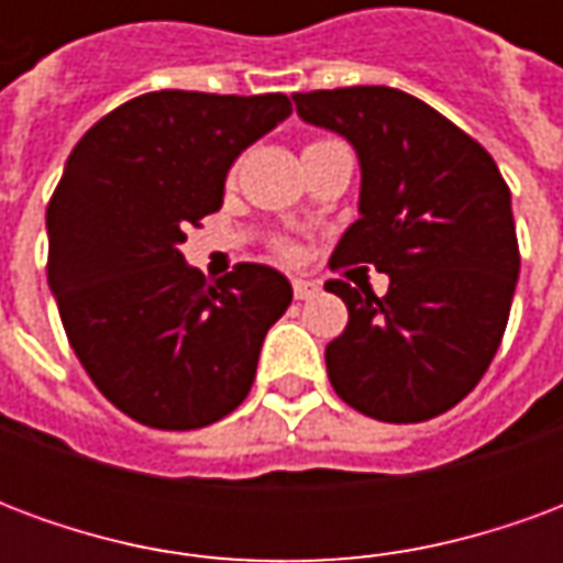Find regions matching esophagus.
<instances>
[{
	"mask_svg": "<svg viewBox=\"0 0 563 563\" xmlns=\"http://www.w3.org/2000/svg\"><path fill=\"white\" fill-rule=\"evenodd\" d=\"M292 292H295V298H298V301H305V298H310V295L319 292V283L307 280V277H295Z\"/></svg>",
	"mask_w": 563,
	"mask_h": 563,
	"instance_id": "34e87169",
	"label": "esophagus"
}]
</instances>
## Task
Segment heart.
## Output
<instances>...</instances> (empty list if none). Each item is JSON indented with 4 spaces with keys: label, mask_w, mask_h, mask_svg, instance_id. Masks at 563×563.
Returning a JSON list of instances; mask_svg holds the SVG:
<instances>
[{
    "label": "heart",
    "mask_w": 563,
    "mask_h": 563,
    "mask_svg": "<svg viewBox=\"0 0 563 563\" xmlns=\"http://www.w3.org/2000/svg\"><path fill=\"white\" fill-rule=\"evenodd\" d=\"M280 250H283V253H292V246H289V244H280Z\"/></svg>",
    "instance_id": "heart-1"
}]
</instances>
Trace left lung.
Masks as SVG:
<instances>
[{"label": "left lung", "mask_w": 563, "mask_h": 563, "mask_svg": "<svg viewBox=\"0 0 563 563\" xmlns=\"http://www.w3.org/2000/svg\"><path fill=\"white\" fill-rule=\"evenodd\" d=\"M292 99L301 120L343 135L362 162L358 220L331 271L389 274L383 298L325 283L350 310L325 346L331 386L379 422L446 413L483 379L507 331L521 262L507 180L479 141L410 92L341 87Z\"/></svg>", "instance_id": "left-lung-1"}]
</instances>
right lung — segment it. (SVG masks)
<instances>
[{"mask_svg": "<svg viewBox=\"0 0 563 563\" xmlns=\"http://www.w3.org/2000/svg\"><path fill=\"white\" fill-rule=\"evenodd\" d=\"M289 114L283 92H144L71 150L47 205V283L84 371L135 422L192 431L250 395L292 286L256 262L210 283L180 244L220 210L241 150Z\"/></svg>", "mask_w": 563, "mask_h": 563, "instance_id": "1", "label": "right lung"}]
</instances>
